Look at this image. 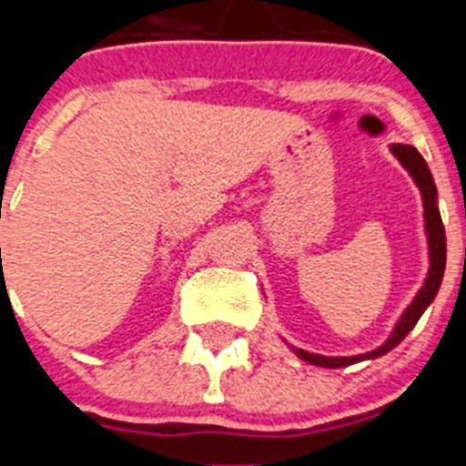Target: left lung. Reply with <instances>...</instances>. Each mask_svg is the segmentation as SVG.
<instances>
[{"mask_svg": "<svg viewBox=\"0 0 466 466\" xmlns=\"http://www.w3.org/2000/svg\"><path fill=\"white\" fill-rule=\"evenodd\" d=\"M390 151L394 154V158L401 163L409 175L413 177V182L418 184L420 196H422V208H425V233H427V247H430V270H427L425 284L422 289L415 294V299L410 300V306L403 310V315L399 317V322L394 324L390 339L380 345V348L371 350V352H364V355H352V357H324L315 355V352H306V350L294 348L296 357H300L308 364L324 366V369H343V366L357 364V361L364 360H378V357L387 355L390 350L397 348L406 336H409L410 329L418 324V319L422 317V312L430 308V303L434 300L436 291L441 287L443 270H446V230H443L441 214H439V205H436V184L434 177H431L430 167H427L425 158L420 156V151L410 144H392Z\"/></svg>", "mask_w": 466, "mask_h": 466, "instance_id": "obj_1", "label": "left lung"}]
</instances>
